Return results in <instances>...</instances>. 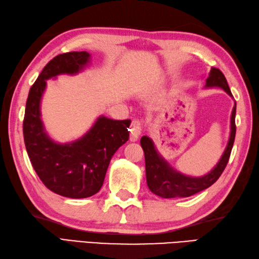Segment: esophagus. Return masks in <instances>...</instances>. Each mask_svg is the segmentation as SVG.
<instances>
[{
  "label": "esophagus",
  "mask_w": 259,
  "mask_h": 259,
  "mask_svg": "<svg viewBox=\"0 0 259 259\" xmlns=\"http://www.w3.org/2000/svg\"><path fill=\"white\" fill-rule=\"evenodd\" d=\"M142 133V123L139 119H133V122L131 124V128H130V134H131V141L135 142L139 139V136Z\"/></svg>",
  "instance_id": "1"
}]
</instances>
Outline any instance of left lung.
<instances>
[{
  "instance_id": "8db88e82",
  "label": "left lung",
  "mask_w": 259,
  "mask_h": 259,
  "mask_svg": "<svg viewBox=\"0 0 259 259\" xmlns=\"http://www.w3.org/2000/svg\"><path fill=\"white\" fill-rule=\"evenodd\" d=\"M205 88H221L233 97V94L227 84L226 77L216 67H211L208 77L206 78ZM235 115H236V102L233 107L231 116V135L222 155L220 162L208 174L200 177L186 176L174 169L166 160L160 156L153 141L147 136L141 139V146L145 154L146 182L149 191L163 198L174 197H189L204 189L208 188L214 184L225 169L234 145L235 135H236V125H235Z\"/></svg>"
}]
</instances>
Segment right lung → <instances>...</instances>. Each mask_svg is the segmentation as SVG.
<instances>
[{
	"mask_svg": "<svg viewBox=\"0 0 259 259\" xmlns=\"http://www.w3.org/2000/svg\"><path fill=\"white\" fill-rule=\"evenodd\" d=\"M90 59V53L83 51L51 60L28 92L23 120L26 152L39 180L50 191L70 198H86L100 191L113 155L130 137L131 119L105 116L97 118L81 139L65 144L51 140L45 132L39 105L47 79L60 74H77Z\"/></svg>",
	"mask_w": 259,
	"mask_h": 259,
	"instance_id": "add662e5",
	"label": "right lung"
}]
</instances>
